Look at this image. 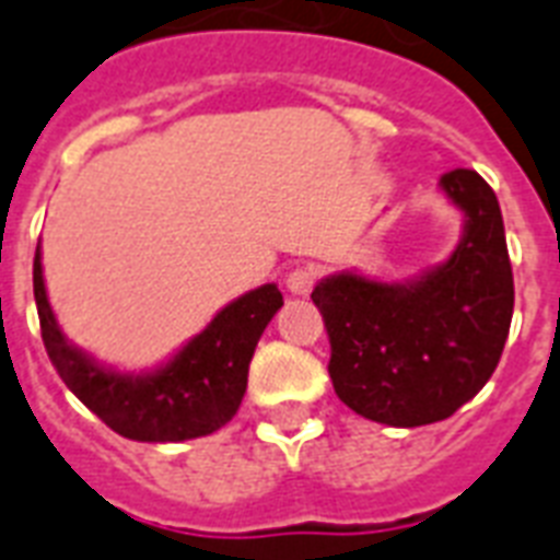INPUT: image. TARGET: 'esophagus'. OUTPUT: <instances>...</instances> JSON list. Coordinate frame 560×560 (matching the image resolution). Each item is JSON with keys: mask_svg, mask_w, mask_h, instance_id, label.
Returning <instances> with one entry per match:
<instances>
[{"mask_svg": "<svg viewBox=\"0 0 560 560\" xmlns=\"http://www.w3.org/2000/svg\"><path fill=\"white\" fill-rule=\"evenodd\" d=\"M315 280H318V271H315L312 266L292 268V271L285 275V289H289L292 294H310Z\"/></svg>", "mask_w": 560, "mask_h": 560, "instance_id": "34e87169", "label": "esophagus"}]
</instances>
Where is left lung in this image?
Returning a JSON list of instances; mask_svg holds the SVG:
<instances>
[{
  "label": "left lung",
  "mask_w": 560,
  "mask_h": 560,
  "mask_svg": "<svg viewBox=\"0 0 560 560\" xmlns=\"http://www.w3.org/2000/svg\"><path fill=\"white\" fill-rule=\"evenodd\" d=\"M465 212L456 250L406 283L353 271L320 280L312 301L329 336V380L345 406L385 427H427L482 392L514 312L500 201L474 168L441 177Z\"/></svg>",
  "instance_id": "1"
}]
</instances>
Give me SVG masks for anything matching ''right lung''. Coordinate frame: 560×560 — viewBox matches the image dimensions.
<instances>
[{
	"instance_id": "obj_1",
	"label": "right lung",
	"mask_w": 560,
	"mask_h": 560,
	"mask_svg": "<svg viewBox=\"0 0 560 560\" xmlns=\"http://www.w3.org/2000/svg\"><path fill=\"white\" fill-rule=\"evenodd\" d=\"M34 301L46 353L69 392L122 438L166 444L210 435L236 415L248 388L250 357L283 306V294L275 283L242 294L149 374L104 368L69 345L46 298L40 248L34 254Z\"/></svg>"
}]
</instances>
